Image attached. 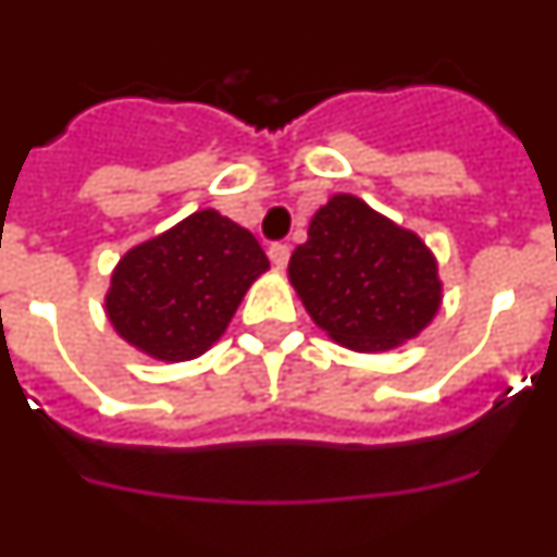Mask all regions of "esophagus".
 <instances>
[{
	"label": "esophagus",
	"mask_w": 557,
	"mask_h": 557,
	"mask_svg": "<svg viewBox=\"0 0 557 557\" xmlns=\"http://www.w3.org/2000/svg\"><path fill=\"white\" fill-rule=\"evenodd\" d=\"M268 253H270V262H273L275 268L278 270L287 268V262H289V245L287 243H273L268 248Z\"/></svg>",
	"instance_id": "obj_1"
}]
</instances>
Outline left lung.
<instances>
[{
  "label": "left lung",
  "instance_id": "obj_1",
  "mask_svg": "<svg viewBox=\"0 0 557 557\" xmlns=\"http://www.w3.org/2000/svg\"><path fill=\"white\" fill-rule=\"evenodd\" d=\"M289 282L312 321L357 351L416 337L441 304L426 245L351 195L314 214L309 239L289 259Z\"/></svg>",
  "mask_w": 557,
  "mask_h": 557
}]
</instances>
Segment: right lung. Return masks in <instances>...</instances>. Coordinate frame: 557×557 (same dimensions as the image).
Instances as JSON below:
<instances>
[{
    "label": "right lung",
    "instance_id": "obj_1",
    "mask_svg": "<svg viewBox=\"0 0 557 557\" xmlns=\"http://www.w3.org/2000/svg\"><path fill=\"white\" fill-rule=\"evenodd\" d=\"M268 268L250 231L214 209L198 211L125 253L113 270L108 318L150 357L191 359L218 343L256 275Z\"/></svg>",
    "mask_w": 557,
    "mask_h": 557
}]
</instances>
